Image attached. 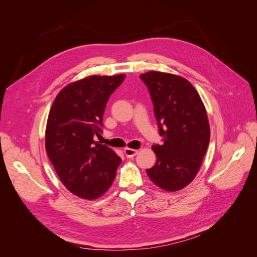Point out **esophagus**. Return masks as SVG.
<instances>
[{
  "label": "esophagus",
  "instance_id": "1",
  "mask_svg": "<svg viewBox=\"0 0 257 257\" xmlns=\"http://www.w3.org/2000/svg\"><path fill=\"white\" fill-rule=\"evenodd\" d=\"M124 153H125L126 158H133L138 153V150L131 149V148H125V149H124Z\"/></svg>",
  "mask_w": 257,
  "mask_h": 257
}]
</instances>
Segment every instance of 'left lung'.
<instances>
[{
  "instance_id": "8db88e82",
  "label": "left lung",
  "mask_w": 257,
  "mask_h": 257,
  "mask_svg": "<svg viewBox=\"0 0 257 257\" xmlns=\"http://www.w3.org/2000/svg\"><path fill=\"white\" fill-rule=\"evenodd\" d=\"M150 92L164 144L153 145L155 165L147 175L159 188L176 192L196 177L210 141L206 108L192 83L181 76L151 71L141 75Z\"/></svg>"
}]
</instances>
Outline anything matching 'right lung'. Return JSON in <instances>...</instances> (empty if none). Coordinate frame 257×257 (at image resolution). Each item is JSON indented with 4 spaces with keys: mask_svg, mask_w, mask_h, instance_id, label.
I'll return each instance as SVG.
<instances>
[{
    "mask_svg": "<svg viewBox=\"0 0 257 257\" xmlns=\"http://www.w3.org/2000/svg\"><path fill=\"white\" fill-rule=\"evenodd\" d=\"M125 75H93L62 89L46 126V152L61 182L74 195L93 200L110 188L121 159L94 142L103 126L108 98Z\"/></svg>",
    "mask_w": 257,
    "mask_h": 257,
    "instance_id": "add662e5",
    "label": "right lung"
}]
</instances>
